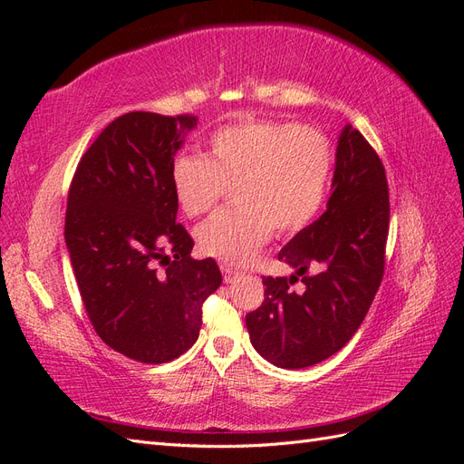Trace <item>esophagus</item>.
Returning a JSON list of instances; mask_svg holds the SVG:
<instances>
[{
	"instance_id": "esophagus-1",
	"label": "esophagus",
	"mask_w": 464,
	"mask_h": 464,
	"mask_svg": "<svg viewBox=\"0 0 464 464\" xmlns=\"http://www.w3.org/2000/svg\"><path fill=\"white\" fill-rule=\"evenodd\" d=\"M220 271H222V276H224V283H232V280L236 278V276H240L242 273L236 269V266H232V265H220Z\"/></svg>"
}]
</instances>
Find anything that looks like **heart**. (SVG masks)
I'll return each instance as SVG.
<instances>
[{"label": "heart", "mask_w": 464, "mask_h": 464, "mask_svg": "<svg viewBox=\"0 0 464 464\" xmlns=\"http://www.w3.org/2000/svg\"><path fill=\"white\" fill-rule=\"evenodd\" d=\"M327 137L298 123L246 118L208 137L207 154L174 159L170 184L189 218L215 208L232 191L236 207L210 217L198 230L205 256L242 265L271 234L304 230L325 203L333 176Z\"/></svg>", "instance_id": "1"}]
</instances>
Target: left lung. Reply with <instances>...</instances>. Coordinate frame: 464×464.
Wrapping results in <instances>:
<instances>
[{"mask_svg": "<svg viewBox=\"0 0 464 464\" xmlns=\"http://www.w3.org/2000/svg\"><path fill=\"white\" fill-rule=\"evenodd\" d=\"M389 215L383 162L346 125L325 213L278 254L296 275L263 276L265 300L246 315L251 344L265 360L286 370L310 368L353 339L383 280ZM298 279L302 293L291 290Z\"/></svg>", "mask_w": 464, "mask_h": 464, "instance_id": "left-lung-1", "label": "left lung"}]
</instances>
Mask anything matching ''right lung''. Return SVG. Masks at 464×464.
<instances>
[{
	"instance_id": "1",
	"label": "right lung",
	"mask_w": 464,
	"mask_h": 464,
	"mask_svg": "<svg viewBox=\"0 0 464 464\" xmlns=\"http://www.w3.org/2000/svg\"><path fill=\"white\" fill-rule=\"evenodd\" d=\"M198 116L130 111L82 154L67 195L65 244L82 305L116 353L166 363L198 341L203 304L222 275L213 257H189L176 222L174 154Z\"/></svg>"
}]
</instances>
